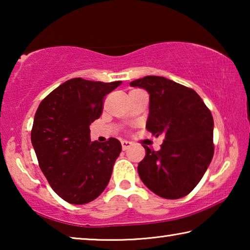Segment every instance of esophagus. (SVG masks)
<instances>
[{"label":"esophagus","instance_id":"obj_1","mask_svg":"<svg viewBox=\"0 0 250 250\" xmlns=\"http://www.w3.org/2000/svg\"><path fill=\"white\" fill-rule=\"evenodd\" d=\"M131 145H132V143H131L130 141H125V140H124V141H121L122 150H126V149H129V147L131 146Z\"/></svg>","mask_w":250,"mask_h":250}]
</instances>
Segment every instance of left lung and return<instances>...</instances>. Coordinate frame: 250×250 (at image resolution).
<instances>
[{"mask_svg": "<svg viewBox=\"0 0 250 250\" xmlns=\"http://www.w3.org/2000/svg\"><path fill=\"white\" fill-rule=\"evenodd\" d=\"M131 86L150 94L146 130L164 134L159 151L146 146L138 166L147 188L163 198L176 200L191 193L214 155V120L210 110L191 88L160 76H146Z\"/></svg>", "mask_w": 250, "mask_h": 250, "instance_id": "obj_1", "label": "left lung"}]
</instances>
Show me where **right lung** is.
<instances>
[{
  "mask_svg": "<svg viewBox=\"0 0 250 250\" xmlns=\"http://www.w3.org/2000/svg\"><path fill=\"white\" fill-rule=\"evenodd\" d=\"M121 83L69 79L37 108L31 140L39 166L55 193L70 204L96 200L109 183L121 143L115 138L91 142L89 125Z\"/></svg>",
  "mask_w": 250,
  "mask_h": 250,
  "instance_id": "add662e5",
  "label": "right lung"
}]
</instances>
